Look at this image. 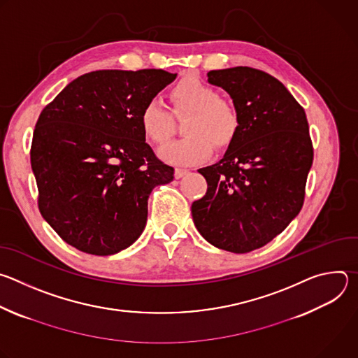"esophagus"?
<instances>
[{
  "mask_svg": "<svg viewBox=\"0 0 358 358\" xmlns=\"http://www.w3.org/2000/svg\"><path fill=\"white\" fill-rule=\"evenodd\" d=\"M187 173H188V170L177 167V169H176V171H174V176H176V178H181V177H184Z\"/></svg>",
  "mask_w": 358,
  "mask_h": 358,
  "instance_id": "obj_1",
  "label": "esophagus"
}]
</instances>
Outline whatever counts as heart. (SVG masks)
<instances>
[{
    "instance_id": "1",
    "label": "heart",
    "mask_w": 358,
    "mask_h": 358,
    "mask_svg": "<svg viewBox=\"0 0 358 358\" xmlns=\"http://www.w3.org/2000/svg\"><path fill=\"white\" fill-rule=\"evenodd\" d=\"M176 116H185L181 140L162 148L160 156L173 164H195L206 160L213 147L228 148L241 129V113L232 100L220 96L218 90L198 78H184L170 90ZM144 136L156 144H164L174 131L171 113L157 100H150L140 112Z\"/></svg>"
}]
</instances>
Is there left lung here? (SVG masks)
I'll use <instances>...</instances> for the list:
<instances>
[{
  "label": "left lung",
  "instance_id": "8db88e82",
  "mask_svg": "<svg viewBox=\"0 0 358 358\" xmlns=\"http://www.w3.org/2000/svg\"><path fill=\"white\" fill-rule=\"evenodd\" d=\"M208 82L229 93L241 129L217 164L198 170L208 188L191 214L211 245L246 253L271 242L303 207L313 163L309 123L285 85L264 71H211Z\"/></svg>",
  "mask_w": 358,
  "mask_h": 358
}]
</instances>
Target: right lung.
<instances>
[{
	"label": "right lung",
	"mask_w": 358,
	"mask_h": 358,
	"mask_svg": "<svg viewBox=\"0 0 358 358\" xmlns=\"http://www.w3.org/2000/svg\"><path fill=\"white\" fill-rule=\"evenodd\" d=\"M176 76L89 72L41 112L31 144L38 208L66 243L108 257L141 235L148 195L173 181L174 169L145 143L140 112Z\"/></svg>",
	"instance_id": "obj_1"
}]
</instances>
